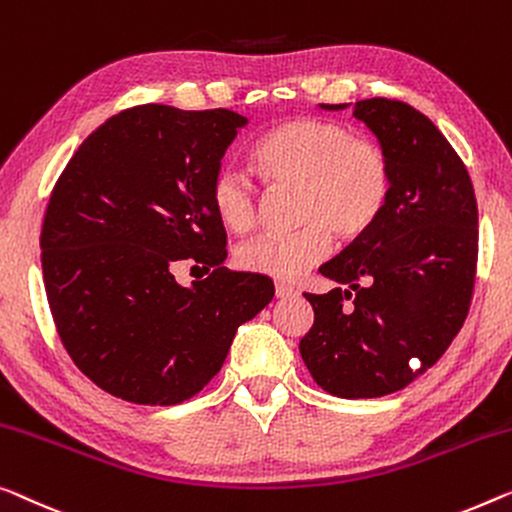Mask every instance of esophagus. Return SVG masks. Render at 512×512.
Instances as JSON below:
<instances>
[{
    "label": "esophagus",
    "mask_w": 512,
    "mask_h": 512,
    "mask_svg": "<svg viewBox=\"0 0 512 512\" xmlns=\"http://www.w3.org/2000/svg\"><path fill=\"white\" fill-rule=\"evenodd\" d=\"M299 294V289L292 285H285V282H276V296L278 299H292V296Z\"/></svg>",
    "instance_id": "34e87169"
}]
</instances>
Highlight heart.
<instances>
[{"label":"heart","instance_id":"obj_1","mask_svg":"<svg viewBox=\"0 0 512 512\" xmlns=\"http://www.w3.org/2000/svg\"><path fill=\"white\" fill-rule=\"evenodd\" d=\"M250 165L271 190H294V218L301 225L236 248V266L257 276L301 278L329 253L331 234L345 243L363 239L391 200L393 167L386 149L333 119L282 121L253 144ZM209 204L232 234H246L257 223V188L234 170L211 179Z\"/></svg>","mask_w":512,"mask_h":512}]
</instances>
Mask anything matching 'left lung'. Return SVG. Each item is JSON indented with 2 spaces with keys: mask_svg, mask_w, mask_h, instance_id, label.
Returning a JSON list of instances; mask_svg holds the SVG:
<instances>
[{
  "mask_svg": "<svg viewBox=\"0 0 512 512\" xmlns=\"http://www.w3.org/2000/svg\"><path fill=\"white\" fill-rule=\"evenodd\" d=\"M354 117L391 158V200L319 269L347 287L303 294L315 322L299 345L312 379L347 400L400 391L439 361L467 319L478 262L474 186L451 142L393 98L358 101Z\"/></svg>",
  "mask_w": 512,
  "mask_h": 512,
  "instance_id": "8db88e82",
  "label": "left lung"
}]
</instances>
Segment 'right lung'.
<instances>
[{
    "label": "right lung",
    "mask_w": 512,
    "mask_h": 512,
    "mask_svg": "<svg viewBox=\"0 0 512 512\" xmlns=\"http://www.w3.org/2000/svg\"><path fill=\"white\" fill-rule=\"evenodd\" d=\"M246 121L223 108L135 105L98 126L52 188L41 230L52 319L73 363L114 398L190 400L223 368L236 329L273 299L266 276L225 269L227 234L209 204ZM181 263L210 276L181 288Z\"/></svg>",
    "instance_id": "right-lung-1"
}]
</instances>
